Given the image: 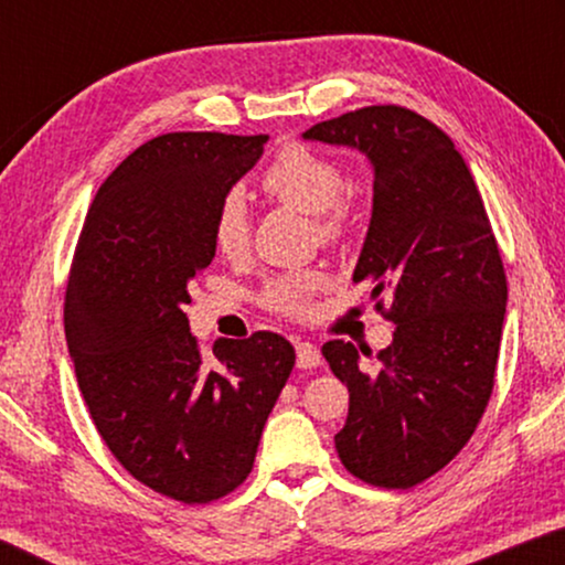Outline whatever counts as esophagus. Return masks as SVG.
<instances>
[{"instance_id": "esophagus-1", "label": "esophagus", "mask_w": 565, "mask_h": 565, "mask_svg": "<svg viewBox=\"0 0 565 565\" xmlns=\"http://www.w3.org/2000/svg\"><path fill=\"white\" fill-rule=\"evenodd\" d=\"M296 362H298V367H303V370L319 367L321 365L319 347L311 344V342H298L296 344Z\"/></svg>"}]
</instances>
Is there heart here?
Listing matches in <instances>:
<instances>
[{
  "mask_svg": "<svg viewBox=\"0 0 565 565\" xmlns=\"http://www.w3.org/2000/svg\"><path fill=\"white\" fill-rule=\"evenodd\" d=\"M267 195H273L280 203L298 207L300 213L316 215L319 231L323 236L334 238L344 231L350 211L339 200L344 188L342 169L323 153L308 149L300 143H288L277 153L273 164L262 177ZM249 213L238 192H228L221 200L218 211L213 218V244L223 257L234 259L242 257L249 246ZM323 277L313 269L306 273H290L275 277L267 285V303L277 311L290 316H303L311 306L316 290H321Z\"/></svg>",
  "mask_w": 565,
  "mask_h": 565,
  "instance_id": "1",
  "label": "heart"
}]
</instances>
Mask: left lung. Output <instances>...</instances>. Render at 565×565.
<instances>
[{
	"label": "left lung",
	"instance_id": "8db88e82",
	"mask_svg": "<svg viewBox=\"0 0 565 565\" xmlns=\"http://www.w3.org/2000/svg\"><path fill=\"white\" fill-rule=\"evenodd\" d=\"M303 138L367 159L373 213L352 280L393 292L381 367L362 365L352 342L321 347L350 391L339 460L365 483L408 489L462 450L489 404L507 313L497 238L466 159L422 115L373 105Z\"/></svg>",
	"mask_w": 565,
	"mask_h": 565
}]
</instances>
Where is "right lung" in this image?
Returning <instances> with one entry per match:
<instances>
[{
  "label": "right lung",
  "instance_id": "1",
  "mask_svg": "<svg viewBox=\"0 0 565 565\" xmlns=\"http://www.w3.org/2000/svg\"><path fill=\"white\" fill-rule=\"evenodd\" d=\"M267 141L167 134L138 146L97 190L76 242L64 323L84 404L120 466L184 504L244 483L296 365L273 331L218 339L203 360L182 313L215 257V211Z\"/></svg>",
  "mask_w": 565,
  "mask_h": 565
}]
</instances>
